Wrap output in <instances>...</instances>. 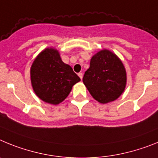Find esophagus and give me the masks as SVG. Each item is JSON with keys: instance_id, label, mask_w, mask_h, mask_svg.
I'll return each instance as SVG.
<instances>
[{"instance_id": "34e87169", "label": "esophagus", "mask_w": 158, "mask_h": 158, "mask_svg": "<svg viewBox=\"0 0 158 158\" xmlns=\"http://www.w3.org/2000/svg\"><path fill=\"white\" fill-rule=\"evenodd\" d=\"M78 75H79V77L81 79H83V73H82V72H79V73L78 74Z\"/></svg>"}]
</instances>
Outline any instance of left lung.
<instances>
[{
  "instance_id": "left-lung-1",
  "label": "left lung",
  "mask_w": 158,
  "mask_h": 158,
  "mask_svg": "<svg viewBox=\"0 0 158 158\" xmlns=\"http://www.w3.org/2000/svg\"><path fill=\"white\" fill-rule=\"evenodd\" d=\"M83 81L94 99L107 103L117 99L124 91L127 73L116 55L102 50L91 58Z\"/></svg>"
}]
</instances>
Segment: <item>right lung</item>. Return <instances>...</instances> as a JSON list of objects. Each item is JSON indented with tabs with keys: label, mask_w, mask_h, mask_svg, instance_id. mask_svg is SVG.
<instances>
[{
	"label": "right lung",
	"mask_w": 158,
	"mask_h": 158,
	"mask_svg": "<svg viewBox=\"0 0 158 158\" xmlns=\"http://www.w3.org/2000/svg\"><path fill=\"white\" fill-rule=\"evenodd\" d=\"M31 81L35 94L40 99L56 105L68 97L80 78L71 66L63 62L58 51L46 48L31 65Z\"/></svg>",
	"instance_id": "add662e5"
}]
</instances>
